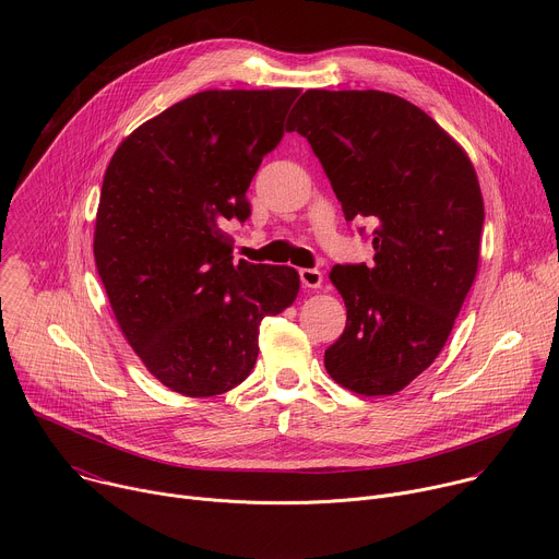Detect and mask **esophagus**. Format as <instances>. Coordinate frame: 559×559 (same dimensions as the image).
Here are the masks:
<instances>
[{
    "label": "esophagus",
    "mask_w": 559,
    "mask_h": 559,
    "mask_svg": "<svg viewBox=\"0 0 559 559\" xmlns=\"http://www.w3.org/2000/svg\"><path fill=\"white\" fill-rule=\"evenodd\" d=\"M298 274H300V283H302V287H307V289H318V287H323V272H321V270H309V267H302Z\"/></svg>",
    "instance_id": "esophagus-1"
}]
</instances>
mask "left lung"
<instances>
[{"label": "left lung", "mask_w": 559, "mask_h": 559, "mask_svg": "<svg viewBox=\"0 0 559 559\" xmlns=\"http://www.w3.org/2000/svg\"><path fill=\"white\" fill-rule=\"evenodd\" d=\"M321 158L347 221L373 225V265L330 281L347 328L328 373L393 395L442 352L480 261L485 201L464 147L425 110L380 91H307L289 115Z\"/></svg>", "instance_id": "8db88e82"}]
</instances>
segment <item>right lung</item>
<instances>
[{
    "label": "right lung",
    "mask_w": 559,
    "mask_h": 559,
    "mask_svg": "<svg viewBox=\"0 0 559 559\" xmlns=\"http://www.w3.org/2000/svg\"><path fill=\"white\" fill-rule=\"evenodd\" d=\"M298 88L205 91L141 123L104 175L95 263L117 325L168 389L205 397L241 384L265 316L300 276L234 263L223 223L250 216L246 192L283 132Z\"/></svg>",
    "instance_id": "right-lung-1"
}]
</instances>
